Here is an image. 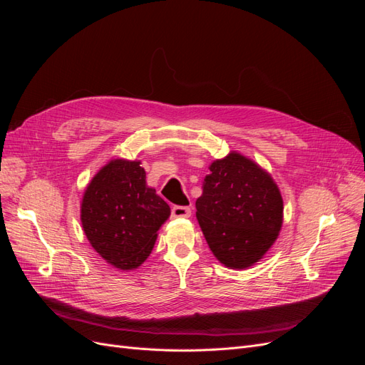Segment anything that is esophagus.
<instances>
[{
  "label": "esophagus",
  "mask_w": 365,
  "mask_h": 365,
  "mask_svg": "<svg viewBox=\"0 0 365 365\" xmlns=\"http://www.w3.org/2000/svg\"><path fill=\"white\" fill-rule=\"evenodd\" d=\"M190 215H192L190 207H184V205H173L172 207L173 217H189Z\"/></svg>",
  "instance_id": "obj_1"
}]
</instances>
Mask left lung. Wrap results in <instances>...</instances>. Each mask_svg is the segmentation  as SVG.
I'll use <instances>...</instances> for the list:
<instances>
[{
  "mask_svg": "<svg viewBox=\"0 0 365 365\" xmlns=\"http://www.w3.org/2000/svg\"><path fill=\"white\" fill-rule=\"evenodd\" d=\"M196 217L210 250L228 268L259 262L279 236L283 200L271 175L250 158L231 152L210 165Z\"/></svg>",
  "mask_w": 365,
  "mask_h": 365,
  "instance_id": "obj_1",
  "label": "left lung"
}]
</instances>
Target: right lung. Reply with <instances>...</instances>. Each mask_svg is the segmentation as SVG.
Masks as SVG:
<instances>
[{"label": "right lung", "mask_w": 365, "mask_h": 365, "mask_svg": "<svg viewBox=\"0 0 365 365\" xmlns=\"http://www.w3.org/2000/svg\"><path fill=\"white\" fill-rule=\"evenodd\" d=\"M140 161L111 160L88 184L81 220L91 247L113 267L130 271L145 262L170 207L146 184Z\"/></svg>", "instance_id": "right-lung-1"}]
</instances>
